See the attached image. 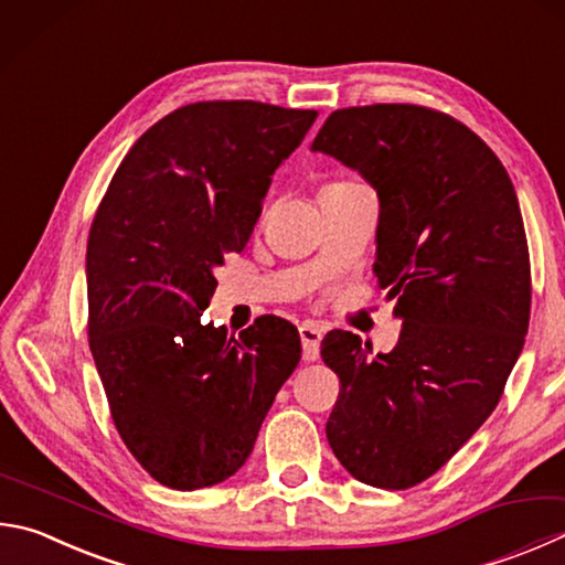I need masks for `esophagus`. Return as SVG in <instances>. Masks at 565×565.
Wrapping results in <instances>:
<instances>
[{
	"label": "esophagus",
	"instance_id": "1",
	"mask_svg": "<svg viewBox=\"0 0 565 565\" xmlns=\"http://www.w3.org/2000/svg\"><path fill=\"white\" fill-rule=\"evenodd\" d=\"M301 348H303V361H316L318 351H321V335L323 331L316 323H303L299 328Z\"/></svg>",
	"mask_w": 565,
	"mask_h": 565
}]
</instances>
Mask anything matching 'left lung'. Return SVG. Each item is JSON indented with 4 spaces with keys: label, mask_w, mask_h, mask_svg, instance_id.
I'll return each instance as SVG.
<instances>
[{
    "label": "left lung",
    "mask_w": 565,
    "mask_h": 565,
    "mask_svg": "<svg viewBox=\"0 0 565 565\" xmlns=\"http://www.w3.org/2000/svg\"><path fill=\"white\" fill-rule=\"evenodd\" d=\"M311 150L375 188L373 271L403 318L390 353L326 333L341 381L328 445L363 484L417 487L494 413L524 348L531 262L514 184L475 130L427 106L333 110Z\"/></svg>",
    "instance_id": "obj_1"
}]
</instances>
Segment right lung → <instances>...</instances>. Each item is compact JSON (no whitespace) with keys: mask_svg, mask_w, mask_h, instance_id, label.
<instances>
[{"mask_svg":"<svg viewBox=\"0 0 565 565\" xmlns=\"http://www.w3.org/2000/svg\"><path fill=\"white\" fill-rule=\"evenodd\" d=\"M318 113L200 100L160 118L122 158L86 249L88 345L113 425L162 487L220 484L252 455L301 361L296 326L239 338L202 323L224 254L242 252L274 170Z\"/></svg>","mask_w":565,"mask_h":565,"instance_id":"1","label":"right lung"}]
</instances>
